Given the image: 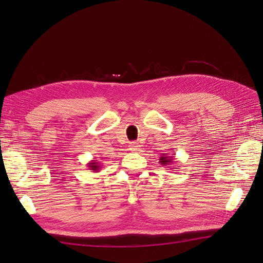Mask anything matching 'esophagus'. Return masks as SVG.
Instances as JSON below:
<instances>
[{"label":"esophagus","mask_w":263,"mask_h":263,"mask_svg":"<svg viewBox=\"0 0 263 263\" xmlns=\"http://www.w3.org/2000/svg\"><path fill=\"white\" fill-rule=\"evenodd\" d=\"M139 146H140V145H139L137 142H130L129 149L133 150V151H137V150H139Z\"/></svg>","instance_id":"esophagus-1"}]
</instances>
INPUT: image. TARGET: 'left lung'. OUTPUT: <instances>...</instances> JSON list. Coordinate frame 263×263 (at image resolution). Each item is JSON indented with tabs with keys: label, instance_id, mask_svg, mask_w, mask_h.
Segmentation results:
<instances>
[{
	"label": "left lung",
	"instance_id": "1",
	"mask_svg": "<svg viewBox=\"0 0 263 263\" xmlns=\"http://www.w3.org/2000/svg\"><path fill=\"white\" fill-rule=\"evenodd\" d=\"M173 162V156H168L167 153H164L161 157H160V164L163 166H167V165H171ZM173 170V168H172Z\"/></svg>",
	"mask_w": 263,
	"mask_h": 263
}]
</instances>
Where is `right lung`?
Segmentation results:
<instances>
[{
	"instance_id": "1",
	"label": "right lung",
	"mask_w": 263,
	"mask_h": 263,
	"mask_svg": "<svg viewBox=\"0 0 263 263\" xmlns=\"http://www.w3.org/2000/svg\"><path fill=\"white\" fill-rule=\"evenodd\" d=\"M87 167L89 168V171H92V173H98L101 170V165L96 160H91L89 163H87Z\"/></svg>"
}]
</instances>
